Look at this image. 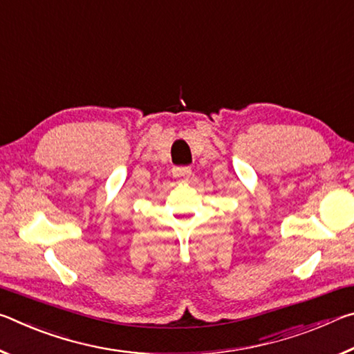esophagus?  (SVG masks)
Returning <instances> with one entry per match:
<instances>
[{
	"label": "esophagus",
	"mask_w": 354,
	"mask_h": 354,
	"mask_svg": "<svg viewBox=\"0 0 354 354\" xmlns=\"http://www.w3.org/2000/svg\"><path fill=\"white\" fill-rule=\"evenodd\" d=\"M192 175V169L190 167H175L173 169V176L178 179H187Z\"/></svg>",
	"instance_id": "esophagus-1"
}]
</instances>
